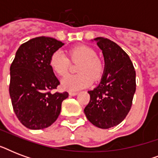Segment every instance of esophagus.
<instances>
[{
    "label": "esophagus",
    "mask_w": 158,
    "mask_h": 158,
    "mask_svg": "<svg viewBox=\"0 0 158 158\" xmlns=\"http://www.w3.org/2000/svg\"><path fill=\"white\" fill-rule=\"evenodd\" d=\"M69 94L70 96H76L78 94V92H74V91H70L69 92Z\"/></svg>",
    "instance_id": "esophagus-1"
}]
</instances>
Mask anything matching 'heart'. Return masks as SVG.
I'll return each instance as SVG.
<instances>
[{
	"instance_id": "1",
	"label": "heart",
	"mask_w": 158,
	"mask_h": 158,
	"mask_svg": "<svg viewBox=\"0 0 158 158\" xmlns=\"http://www.w3.org/2000/svg\"><path fill=\"white\" fill-rule=\"evenodd\" d=\"M69 56L74 61H81L78 67L77 74H69L62 79L63 89L69 91H77L88 87L91 84L92 78L98 79L104 70V64L98 57L93 48L88 46H80L69 51ZM51 68L59 75H64L69 65V58L62 51L55 52L49 60Z\"/></svg>"
}]
</instances>
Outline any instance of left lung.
<instances>
[{"label": "left lung", "mask_w": 158, "mask_h": 158, "mask_svg": "<svg viewBox=\"0 0 158 158\" xmlns=\"http://www.w3.org/2000/svg\"><path fill=\"white\" fill-rule=\"evenodd\" d=\"M105 60L100 84L88 93L87 119L101 129L119 125L130 111L136 90V74L131 60L120 46L107 38H94Z\"/></svg>", "instance_id": "left-lung-1"}]
</instances>
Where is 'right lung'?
Returning <instances> with one entry per match:
<instances>
[{
    "label": "right lung",
    "mask_w": 158,
    "mask_h": 158,
    "mask_svg": "<svg viewBox=\"0 0 158 158\" xmlns=\"http://www.w3.org/2000/svg\"><path fill=\"white\" fill-rule=\"evenodd\" d=\"M64 43L38 37L23 43L10 65V96L19 120L30 130L49 127L56 120L69 94L52 90L60 84L51 68V56Z\"/></svg>",
    "instance_id": "obj_1"
}]
</instances>
